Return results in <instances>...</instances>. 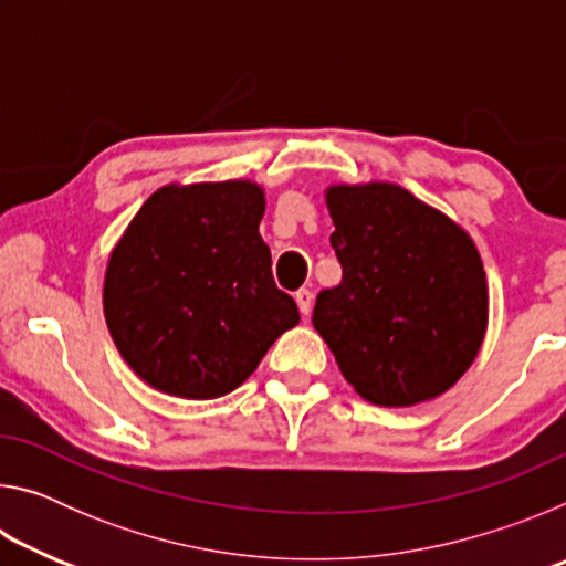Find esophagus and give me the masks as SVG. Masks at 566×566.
I'll return each instance as SVG.
<instances>
[{"label":"esophagus","mask_w":566,"mask_h":566,"mask_svg":"<svg viewBox=\"0 0 566 566\" xmlns=\"http://www.w3.org/2000/svg\"><path fill=\"white\" fill-rule=\"evenodd\" d=\"M294 300H296V304H300V312H302V314H310V312H312V302H314V296H312V292H310V290H300V292H294Z\"/></svg>","instance_id":"obj_1"}]
</instances>
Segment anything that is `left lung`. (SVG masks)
Masks as SVG:
<instances>
[{"label":"left lung","mask_w":566,"mask_h":566,"mask_svg":"<svg viewBox=\"0 0 566 566\" xmlns=\"http://www.w3.org/2000/svg\"><path fill=\"white\" fill-rule=\"evenodd\" d=\"M329 242L342 282L312 324L344 379L377 407H411L454 387L484 342L490 294L462 227L389 181L332 185Z\"/></svg>","instance_id":"left-lung-1"}]
</instances>
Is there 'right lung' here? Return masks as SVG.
<instances>
[{"mask_svg": "<svg viewBox=\"0 0 566 566\" xmlns=\"http://www.w3.org/2000/svg\"><path fill=\"white\" fill-rule=\"evenodd\" d=\"M264 205L247 179L167 185L124 229L104 274V319L149 387L181 399L229 395L300 324L260 237Z\"/></svg>", "mask_w": 566, "mask_h": 566, "instance_id": "obj_1", "label": "right lung"}]
</instances>
